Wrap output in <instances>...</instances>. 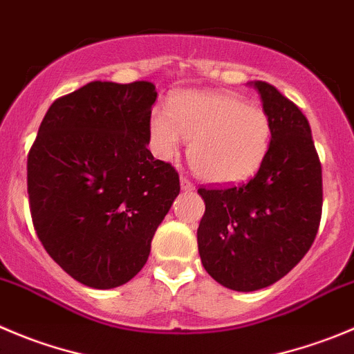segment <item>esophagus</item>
I'll return each instance as SVG.
<instances>
[{
	"label": "esophagus",
	"mask_w": 354,
	"mask_h": 354,
	"mask_svg": "<svg viewBox=\"0 0 354 354\" xmlns=\"http://www.w3.org/2000/svg\"><path fill=\"white\" fill-rule=\"evenodd\" d=\"M180 187H183V191H186V193H193L194 191V184L191 183L187 177H180Z\"/></svg>",
	"instance_id": "34e87169"
}]
</instances>
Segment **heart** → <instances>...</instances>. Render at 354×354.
<instances>
[{
    "label": "heart",
    "instance_id": "heart-1",
    "mask_svg": "<svg viewBox=\"0 0 354 354\" xmlns=\"http://www.w3.org/2000/svg\"><path fill=\"white\" fill-rule=\"evenodd\" d=\"M272 124L259 104L218 90L175 93L168 111L151 116V139L163 158L174 156L189 140L187 160L201 179L236 184L261 168L271 146Z\"/></svg>",
    "mask_w": 354,
    "mask_h": 354
}]
</instances>
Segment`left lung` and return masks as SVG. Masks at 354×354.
Masks as SVG:
<instances>
[{"label": "left lung", "mask_w": 354, "mask_h": 354, "mask_svg": "<svg viewBox=\"0 0 354 354\" xmlns=\"http://www.w3.org/2000/svg\"><path fill=\"white\" fill-rule=\"evenodd\" d=\"M272 124L271 146L248 183L200 187L205 214L198 250L208 274L236 292L281 280L308 254L322 221V163L297 106L254 82Z\"/></svg>", "instance_id": "8db88e82"}]
</instances>
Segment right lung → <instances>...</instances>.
I'll use <instances>...</instances> for the list:
<instances>
[{
    "instance_id": "obj_1",
    "label": "right lung",
    "mask_w": 354,
    "mask_h": 354,
    "mask_svg": "<svg viewBox=\"0 0 354 354\" xmlns=\"http://www.w3.org/2000/svg\"><path fill=\"white\" fill-rule=\"evenodd\" d=\"M149 82H92L57 99L28 154L32 225L80 283L120 287L144 268L180 191L179 174L147 149Z\"/></svg>"
}]
</instances>
